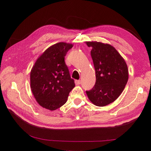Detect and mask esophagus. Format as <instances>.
<instances>
[{
	"label": "esophagus",
	"mask_w": 151,
	"mask_h": 151,
	"mask_svg": "<svg viewBox=\"0 0 151 151\" xmlns=\"http://www.w3.org/2000/svg\"><path fill=\"white\" fill-rule=\"evenodd\" d=\"M75 84L76 85H80L81 84V81H78V80H76L75 81Z\"/></svg>",
	"instance_id": "obj_1"
}]
</instances>
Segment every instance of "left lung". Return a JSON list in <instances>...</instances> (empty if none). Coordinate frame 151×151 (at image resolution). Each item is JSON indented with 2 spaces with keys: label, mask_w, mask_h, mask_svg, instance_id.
Segmentation results:
<instances>
[{
  "label": "left lung",
  "mask_w": 151,
  "mask_h": 151,
  "mask_svg": "<svg viewBox=\"0 0 151 151\" xmlns=\"http://www.w3.org/2000/svg\"><path fill=\"white\" fill-rule=\"evenodd\" d=\"M91 47V55L96 73V83L86 91L92 103L104 106L121 95L129 79L126 62L115 48L109 44L96 41L85 42Z\"/></svg>",
  "instance_id": "left-lung-1"
}]
</instances>
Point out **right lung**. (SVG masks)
I'll list each match as a JSON object with an SVG mask.
<instances>
[{"label":"right lung","instance_id":"add662e5","mask_svg":"<svg viewBox=\"0 0 151 151\" xmlns=\"http://www.w3.org/2000/svg\"><path fill=\"white\" fill-rule=\"evenodd\" d=\"M73 47L60 42L50 46L40 55L30 71V88L39 105L50 111L60 108L67 101L75 86L65 62V57Z\"/></svg>","mask_w":151,"mask_h":151}]
</instances>
